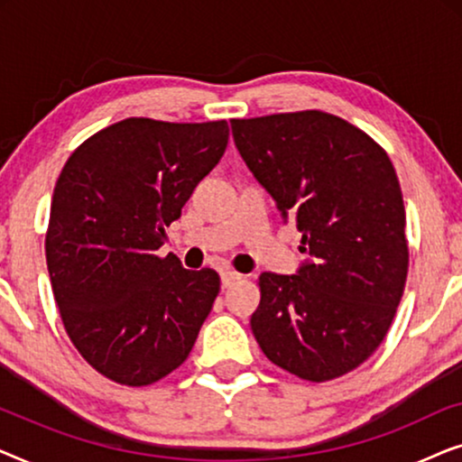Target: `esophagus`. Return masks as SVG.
<instances>
[{"mask_svg":"<svg viewBox=\"0 0 462 462\" xmlns=\"http://www.w3.org/2000/svg\"><path fill=\"white\" fill-rule=\"evenodd\" d=\"M239 280H242V275L236 273V271L226 269V271H223V273H220V283H223V288H229Z\"/></svg>","mask_w":462,"mask_h":462,"instance_id":"esophagus-1","label":"esophagus"}]
</instances>
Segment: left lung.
Listing matches in <instances>:
<instances>
[{
	"label": "left lung",
	"instance_id": "8db88e82",
	"mask_svg": "<svg viewBox=\"0 0 462 462\" xmlns=\"http://www.w3.org/2000/svg\"><path fill=\"white\" fill-rule=\"evenodd\" d=\"M245 166L309 256L263 273L250 326L280 368L321 383L365 362L387 337L408 275L395 168L368 134L321 111L233 119Z\"/></svg>",
	"mask_w": 462,
	"mask_h": 462
}]
</instances>
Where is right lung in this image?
Segmentation results:
<instances>
[{
  "label": "right lung",
  "mask_w": 462,
  "mask_h": 462,
  "mask_svg": "<svg viewBox=\"0 0 462 462\" xmlns=\"http://www.w3.org/2000/svg\"><path fill=\"white\" fill-rule=\"evenodd\" d=\"M226 141V122L130 117L88 138L56 180L46 236L54 300L75 349L111 381L151 384L193 349L218 273L157 250Z\"/></svg>",
  "instance_id": "1"
}]
</instances>
